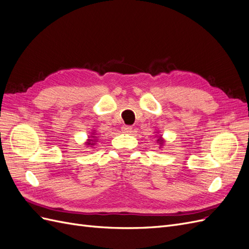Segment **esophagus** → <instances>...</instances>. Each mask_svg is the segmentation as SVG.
<instances>
[{"instance_id": "obj_1", "label": "esophagus", "mask_w": 249, "mask_h": 249, "mask_svg": "<svg viewBox=\"0 0 249 249\" xmlns=\"http://www.w3.org/2000/svg\"><path fill=\"white\" fill-rule=\"evenodd\" d=\"M132 130H133V127L131 126V125H123L122 126V131L124 132V133H126V134H129V133H131L132 132Z\"/></svg>"}]
</instances>
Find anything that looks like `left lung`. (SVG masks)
Here are the masks:
<instances>
[{
  "label": "left lung",
  "instance_id": "8db88e82",
  "mask_svg": "<svg viewBox=\"0 0 249 249\" xmlns=\"http://www.w3.org/2000/svg\"><path fill=\"white\" fill-rule=\"evenodd\" d=\"M158 141H160V144H162V142H163V141H162V139H161V138L158 139Z\"/></svg>",
  "mask_w": 249,
  "mask_h": 249
}]
</instances>
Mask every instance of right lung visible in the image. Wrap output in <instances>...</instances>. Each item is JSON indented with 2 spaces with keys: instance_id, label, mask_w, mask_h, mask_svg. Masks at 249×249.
Wrapping results in <instances>:
<instances>
[{
  "instance_id": "right-lung-1",
  "label": "right lung",
  "mask_w": 249,
  "mask_h": 249,
  "mask_svg": "<svg viewBox=\"0 0 249 249\" xmlns=\"http://www.w3.org/2000/svg\"><path fill=\"white\" fill-rule=\"evenodd\" d=\"M91 138H95V137H94V136H91ZM91 141H93L92 142H91ZM88 141H89V142H87L88 145H89V144H90V145H93V141H94L93 139H88Z\"/></svg>"
}]
</instances>
